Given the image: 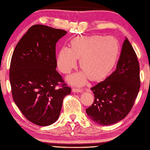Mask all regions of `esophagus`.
<instances>
[{"mask_svg": "<svg viewBox=\"0 0 150 150\" xmlns=\"http://www.w3.org/2000/svg\"><path fill=\"white\" fill-rule=\"evenodd\" d=\"M72 92H75V93H79V92H83V90L80 88H73L72 89Z\"/></svg>", "mask_w": 150, "mask_h": 150, "instance_id": "obj_1", "label": "esophagus"}]
</instances>
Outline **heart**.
Segmentation results:
<instances>
[{
    "mask_svg": "<svg viewBox=\"0 0 150 150\" xmlns=\"http://www.w3.org/2000/svg\"><path fill=\"white\" fill-rule=\"evenodd\" d=\"M119 43L115 38L99 35L83 36L71 41L69 48L62 47L58 53L57 66L61 72L69 73L79 58L82 70L67 77L71 84L81 85L90 77L99 80L107 77L118 60Z\"/></svg>",
    "mask_w": 150,
    "mask_h": 150,
    "instance_id": "1",
    "label": "heart"
}]
</instances>
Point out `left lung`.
I'll list each match as a JSON object with an SVG mask.
<instances>
[{
	"mask_svg": "<svg viewBox=\"0 0 150 150\" xmlns=\"http://www.w3.org/2000/svg\"><path fill=\"white\" fill-rule=\"evenodd\" d=\"M139 73L137 54L125 38L115 71L91 88L95 99L86 109L89 118L101 125H113L124 119L131 110L139 92Z\"/></svg>",
	"mask_w": 150,
	"mask_h": 150,
	"instance_id": "obj_1",
	"label": "left lung"
}]
</instances>
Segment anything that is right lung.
I'll use <instances>...</instances> for the list:
<instances>
[{
	"mask_svg": "<svg viewBox=\"0 0 150 150\" xmlns=\"http://www.w3.org/2000/svg\"><path fill=\"white\" fill-rule=\"evenodd\" d=\"M67 32L35 25L17 43L11 57L10 81L15 103L26 118L47 126L59 118L64 97L71 88L56 70V44Z\"/></svg>",
	"mask_w": 150,
	"mask_h": 150,
	"instance_id": "obj_1",
	"label": "right lung"
}]
</instances>
